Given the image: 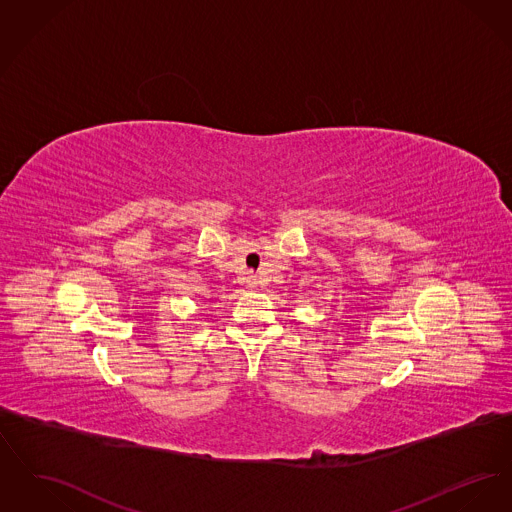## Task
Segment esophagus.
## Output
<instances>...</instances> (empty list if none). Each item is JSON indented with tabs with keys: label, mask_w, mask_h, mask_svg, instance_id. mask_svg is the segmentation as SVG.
I'll return each mask as SVG.
<instances>
[{
	"label": "esophagus",
	"mask_w": 512,
	"mask_h": 512,
	"mask_svg": "<svg viewBox=\"0 0 512 512\" xmlns=\"http://www.w3.org/2000/svg\"><path fill=\"white\" fill-rule=\"evenodd\" d=\"M255 282V278H249V284H253Z\"/></svg>",
	"instance_id": "1"
}]
</instances>
